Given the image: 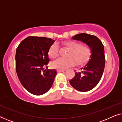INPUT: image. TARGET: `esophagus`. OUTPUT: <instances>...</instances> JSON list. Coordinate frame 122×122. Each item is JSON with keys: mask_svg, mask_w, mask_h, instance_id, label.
Instances as JSON below:
<instances>
[{"mask_svg": "<svg viewBox=\"0 0 122 122\" xmlns=\"http://www.w3.org/2000/svg\"><path fill=\"white\" fill-rule=\"evenodd\" d=\"M56 71H57L58 73H60V72H64L65 71L64 70H61V69H57L56 70Z\"/></svg>", "mask_w": 122, "mask_h": 122, "instance_id": "1", "label": "esophagus"}]
</instances>
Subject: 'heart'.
Listing matches in <instances>:
<instances>
[{
  "label": "heart",
  "mask_w": 122,
  "mask_h": 122,
  "mask_svg": "<svg viewBox=\"0 0 122 122\" xmlns=\"http://www.w3.org/2000/svg\"><path fill=\"white\" fill-rule=\"evenodd\" d=\"M64 47L69 49L66 56L68 58H60L53 63V67L58 69L65 70L74 64L81 66L86 64L91 59L92 51L91 48L88 46L82 45L79 41L69 40L62 42ZM59 54V47L56 43L50 46L48 50V56L51 59L57 57Z\"/></svg>",
  "instance_id": "b5f03b06"
}]
</instances>
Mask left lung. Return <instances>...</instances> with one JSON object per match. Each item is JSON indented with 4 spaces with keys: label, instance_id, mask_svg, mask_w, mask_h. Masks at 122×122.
<instances>
[{
    "label": "left lung",
    "instance_id": "left-lung-1",
    "mask_svg": "<svg viewBox=\"0 0 122 122\" xmlns=\"http://www.w3.org/2000/svg\"><path fill=\"white\" fill-rule=\"evenodd\" d=\"M72 39L86 43L91 48L92 54L87 64L76 72L74 77L69 81L74 89L80 92H88L93 89L99 82L105 66L104 48L102 41L93 35L81 33Z\"/></svg>",
    "mask_w": 122,
    "mask_h": 122
}]
</instances>
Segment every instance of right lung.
<instances>
[{"mask_svg": "<svg viewBox=\"0 0 122 122\" xmlns=\"http://www.w3.org/2000/svg\"><path fill=\"white\" fill-rule=\"evenodd\" d=\"M54 41L49 38L28 36L16 48L15 66L18 77L23 87L31 94H44L52 86L56 71L47 69L49 61L48 54ZM44 67H46L45 70Z\"/></svg>", "mask_w": 122, "mask_h": 122, "instance_id": "add662e5", "label": "right lung"}]
</instances>
